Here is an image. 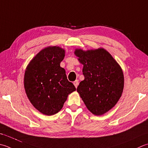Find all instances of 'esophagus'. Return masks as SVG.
I'll return each mask as SVG.
<instances>
[{"instance_id": "obj_1", "label": "esophagus", "mask_w": 148, "mask_h": 148, "mask_svg": "<svg viewBox=\"0 0 148 148\" xmlns=\"http://www.w3.org/2000/svg\"><path fill=\"white\" fill-rule=\"evenodd\" d=\"M73 83H74V85L75 86V87L77 88V86H78V84H79V80L76 79V81H74V82H73Z\"/></svg>"}]
</instances>
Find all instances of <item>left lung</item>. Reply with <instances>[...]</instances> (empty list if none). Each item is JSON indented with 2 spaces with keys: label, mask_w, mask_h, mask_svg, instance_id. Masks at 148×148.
Instances as JSON below:
<instances>
[{
  "label": "left lung",
  "mask_w": 148,
  "mask_h": 148,
  "mask_svg": "<svg viewBox=\"0 0 148 148\" xmlns=\"http://www.w3.org/2000/svg\"><path fill=\"white\" fill-rule=\"evenodd\" d=\"M74 53L83 65V74L85 76V79L77 86V92L92 114H105L116 105L122 95V69L104 49L87 51L76 49Z\"/></svg>",
  "instance_id": "8db88e82"
}]
</instances>
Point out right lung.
Listing matches in <instances>:
<instances>
[{
  "label": "right lung",
  "mask_w": 148,
  "mask_h": 148,
  "mask_svg": "<svg viewBox=\"0 0 148 148\" xmlns=\"http://www.w3.org/2000/svg\"><path fill=\"white\" fill-rule=\"evenodd\" d=\"M65 50L59 47L43 49L31 61L24 75L26 94L35 108L52 115L62 108L68 95L76 90L60 66Z\"/></svg>",
  "instance_id": "obj_1"
}]
</instances>
